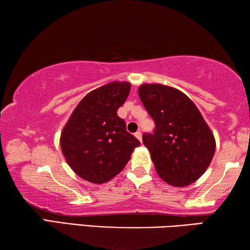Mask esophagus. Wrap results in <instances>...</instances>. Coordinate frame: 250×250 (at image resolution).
I'll use <instances>...</instances> for the list:
<instances>
[{
	"mask_svg": "<svg viewBox=\"0 0 250 250\" xmlns=\"http://www.w3.org/2000/svg\"><path fill=\"white\" fill-rule=\"evenodd\" d=\"M134 135H135V138L137 139H139V140H142V133H141V131H137V132L134 133Z\"/></svg>",
	"mask_w": 250,
	"mask_h": 250,
	"instance_id": "esophagus-1",
	"label": "esophagus"
}]
</instances>
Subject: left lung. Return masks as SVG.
<instances>
[{
    "label": "left lung",
    "mask_w": 250,
    "mask_h": 250,
    "mask_svg": "<svg viewBox=\"0 0 250 250\" xmlns=\"http://www.w3.org/2000/svg\"><path fill=\"white\" fill-rule=\"evenodd\" d=\"M139 97L154 120L153 133H143L155 170L173 186L194 183L208 167L215 139L200 110L183 92L160 83L139 87Z\"/></svg>",
    "instance_id": "left-lung-1"
}]
</instances>
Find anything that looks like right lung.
Segmentation results:
<instances>
[{
  "mask_svg": "<svg viewBox=\"0 0 250 250\" xmlns=\"http://www.w3.org/2000/svg\"><path fill=\"white\" fill-rule=\"evenodd\" d=\"M131 84L113 82L82 99L61 134V147L68 166L82 179L95 184L120 173L140 141L129 133L117 110L125 104Z\"/></svg>",
  "mask_w": 250,
  "mask_h": 250,
  "instance_id": "1",
  "label": "right lung"
}]
</instances>
